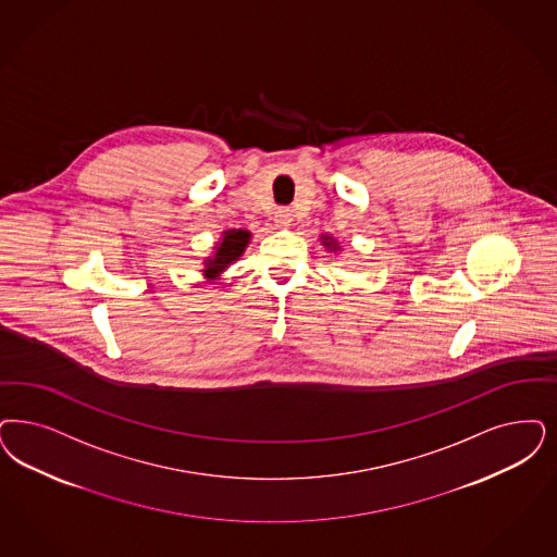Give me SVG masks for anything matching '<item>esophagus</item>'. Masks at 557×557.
Segmentation results:
<instances>
[{
  "instance_id": "obj_1",
  "label": "esophagus",
  "mask_w": 557,
  "mask_h": 557,
  "mask_svg": "<svg viewBox=\"0 0 557 557\" xmlns=\"http://www.w3.org/2000/svg\"><path fill=\"white\" fill-rule=\"evenodd\" d=\"M273 222H275V226L286 228V226L292 224V211H289L288 208H280V210H275Z\"/></svg>"
}]
</instances>
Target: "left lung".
<instances>
[{
	"label": "left lung",
	"instance_id": "left-lung-1",
	"mask_svg": "<svg viewBox=\"0 0 557 557\" xmlns=\"http://www.w3.org/2000/svg\"><path fill=\"white\" fill-rule=\"evenodd\" d=\"M323 245H325L329 250L339 249V245H337V240H335L333 236H323Z\"/></svg>",
	"mask_w": 557,
	"mask_h": 557
}]
</instances>
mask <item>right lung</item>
I'll use <instances>...</instances> for the list:
<instances>
[{
  "instance_id": "1",
  "label": "right lung",
  "mask_w": 557,
  "mask_h": 557,
  "mask_svg": "<svg viewBox=\"0 0 557 557\" xmlns=\"http://www.w3.org/2000/svg\"><path fill=\"white\" fill-rule=\"evenodd\" d=\"M249 240V231L232 228V231L224 232V234H222V240L213 247V255L208 257L206 263H203V265H206V268L201 269V271H203V277H206L208 282L218 280L220 273L226 271V268L245 252Z\"/></svg>"
}]
</instances>
